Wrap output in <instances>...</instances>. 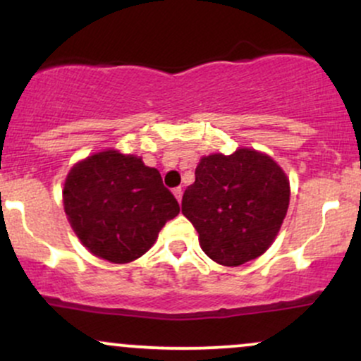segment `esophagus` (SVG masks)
I'll list each match as a JSON object with an SVG mask.
<instances>
[{
  "mask_svg": "<svg viewBox=\"0 0 361 361\" xmlns=\"http://www.w3.org/2000/svg\"><path fill=\"white\" fill-rule=\"evenodd\" d=\"M173 195H175L178 202H181V197H183V190H181V186H178V188L173 190Z\"/></svg>",
  "mask_w": 361,
  "mask_h": 361,
  "instance_id": "34e87169",
  "label": "esophagus"
}]
</instances>
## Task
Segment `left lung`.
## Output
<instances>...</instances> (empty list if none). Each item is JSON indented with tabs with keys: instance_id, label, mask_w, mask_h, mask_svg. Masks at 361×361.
Wrapping results in <instances>:
<instances>
[{
	"instance_id": "8db88e82",
	"label": "left lung",
	"mask_w": 361,
	"mask_h": 361,
	"mask_svg": "<svg viewBox=\"0 0 361 361\" xmlns=\"http://www.w3.org/2000/svg\"><path fill=\"white\" fill-rule=\"evenodd\" d=\"M288 202L283 169L263 152L238 149L229 156L202 157L195 183L183 193L181 212L210 259L239 267L271 246Z\"/></svg>"
}]
</instances>
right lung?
Listing matches in <instances>:
<instances>
[{"mask_svg":"<svg viewBox=\"0 0 361 361\" xmlns=\"http://www.w3.org/2000/svg\"><path fill=\"white\" fill-rule=\"evenodd\" d=\"M64 210L80 241L98 258L130 263L180 214L159 171L115 149L74 164L64 183Z\"/></svg>","mask_w":361,"mask_h":361,"instance_id":"right-lung-1","label":"right lung"}]
</instances>
